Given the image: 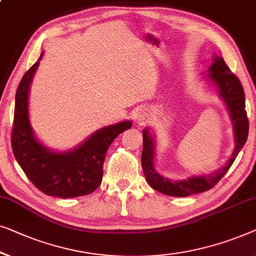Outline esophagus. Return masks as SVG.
I'll use <instances>...</instances> for the list:
<instances>
[{
	"mask_svg": "<svg viewBox=\"0 0 256 256\" xmlns=\"http://www.w3.org/2000/svg\"><path fill=\"white\" fill-rule=\"evenodd\" d=\"M148 116H150V114L147 112L146 110H142V111H139L138 114H136V120H138L140 124H142L144 122H146L147 120H148V118H150Z\"/></svg>",
	"mask_w": 256,
	"mask_h": 256,
	"instance_id": "34e87169",
	"label": "esophagus"
}]
</instances>
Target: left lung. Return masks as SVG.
Segmentation results:
<instances>
[{
	"label": "left lung",
	"mask_w": 256,
	"mask_h": 256,
	"mask_svg": "<svg viewBox=\"0 0 256 256\" xmlns=\"http://www.w3.org/2000/svg\"><path fill=\"white\" fill-rule=\"evenodd\" d=\"M208 78L216 84L219 89V96L224 100L228 106L230 116L233 122V131L236 136V147L231 154V158L224 167L210 175L192 176L183 181H172L158 174L154 168V140L148 134V130L142 131L144 147L142 154V170L147 182L153 189L168 196L186 197L194 194L204 192L214 188L220 178L224 176L234 162L238 154L242 148L248 136V117L246 112V103H244V92L241 82L232 73L228 64L222 56H214V62L208 68Z\"/></svg>",
	"instance_id": "8db88e82"
}]
</instances>
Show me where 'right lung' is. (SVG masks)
I'll use <instances>...</instances> for the list:
<instances>
[{
    "mask_svg": "<svg viewBox=\"0 0 256 256\" xmlns=\"http://www.w3.org/2000/svg\"><path fill=\"white\" fill-rule=\"evenodd\" d=\"M42 53L39 60L42 59ZM39 60L18 84L12 131V152L28 178L45 195L59 198L89 195L103 178L106 150L114 138L132 126L124 120L96 131L84 144L67 152H53L37 140L28 120V90Z\"/></svg>",
    "mask_w": 256,
    "mask_h": 256,
    "instance_id": "right-lung-1",
    "label": "right lung"
}]
</instances>
